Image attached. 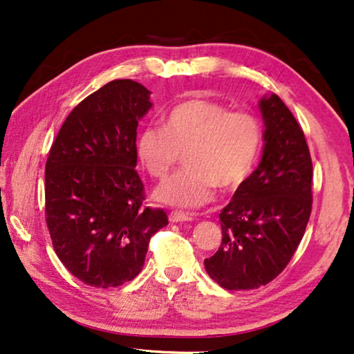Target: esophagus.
Masks as SVG:
<instances>
[{
  "instance_id": "1",
  "label": "esophagus",
  "mask_w": 354,
  "mask_h": 354,
  "mask_svg": "<svg viewBox=\"0 0 354 354\" xmlns=\"http://www.w3.org/2000/svg\"><path fill=\"white\" fill-rule=\"evenodd\" d=\"M168 218H170V222H189L192 221V216H189L187 212L183 211H171L168 214Z\"/></svg>"
}]
</instances>
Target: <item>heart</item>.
<instances>
[{
    "label": "heart",
    "mask_w": 354,
    "mask_h": 354,
    "mask_svg": "<svg viewBox=\"0 0 354 354\" xmlns=\"http://www.w3.org/2000/svg\"><path fill=\"white\" fill-rule=\"evenodd\" d=\"M263 148V124L250 111H232L207 99L173 105L162 127L138 132V160L151 178L165 181L184 154L186 168L156 190V198L178 207H198L216 187L234 190L245 183Z\"/></svg>",
    "instance_id": "heart-1"
}]
</instances>
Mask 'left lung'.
Here are the masks:
<instances>
[{
	"mask_svg": "<svg viewBox=\"0 0 354 354\" xmlns=\"http://www.w3.org/2000/svg\"><path fill=\"white\" fill-rule=\"evenodd\" d=\"M265 149L260 165L221 212L222 243L205 260L227 290H252L276 279L295 255L312 212L313 168L304 132L276 94L260 100Z\"/></svg>",
	"mask_w": 354,
	"mask_h": 354,
	"instance_id": "obj_1",
	"label": "left lung"
}]
</instances>
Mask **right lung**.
<instances>
[{
    "mask_svg": "<svg viewBox=\"0 0 354 354\" xmlns=\"http://www.w3.org/2000/svg\"><path fill=\"white\" fill-rule=\"evenodd\" d=\"M149 91L131 78L106 83L61 126L46 164V222L72 276L97 288L131 282L167 212L145 205L136 170L137 126Z\"/></svg>",
    "mask_w": 354,
    "mask_h": 354,
    "instance_id": "right-lung-1",
    "label": "right lung"
}]
</instances>
